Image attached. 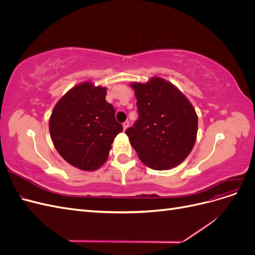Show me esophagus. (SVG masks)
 <instances>
[{"instance_id":"1","label":"esophagus","mask_w":255,"mask_h":255,"mask_svg":"<svg viewBox=\"0 0 255 255\" xmlns=\"http://www.w3.org/2000/svg\"><path fill=\"white\" fill-rule=\"evenodd\" d=\"M122 126H123V128L127 129V128L129 127V121H128V120H127L126 122H123V125H122Z\"/></svg>"}]
</instances>
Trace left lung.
<instances>
[{
	"label": "left lung",
	"mask_w": 255,
	"mask_h": 255,
	"mask_svg": "<svg viewBox=\"0 0 255 255\" xmlns=\"http://www.w3.org/2000/svg\"><path fill=\"white\" fill-rule=\"evenodd\" d=\"M138 119L126 130L143 164L155 170L180 165L197 138L198 117L194 106L171 83L152 78L132 83Z\"/></svg>",
	"instance_id": "8db88e82"
}]
</instances>
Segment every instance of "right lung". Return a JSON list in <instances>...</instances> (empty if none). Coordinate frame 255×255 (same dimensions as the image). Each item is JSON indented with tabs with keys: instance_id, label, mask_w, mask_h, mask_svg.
<instances>
[{
	"instance_id": "1",
	"label": "right lung",
	"mask_w": 255,
	"mask_h": 255,
	"mask_svg": "<svg viewBox=\"0 0 255 255\" xmlns=\"http://www.w3.org/2000/svg\"><path fill=\"white\" fill-rule=\"evenodd\" d=\"M106 88L83 83L69 90L52 112L49 128L54 146L67 163L96 170L109 157L122 126L106 102Z\"/></svg>"
}]
</instances>
